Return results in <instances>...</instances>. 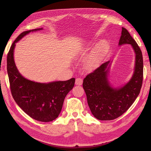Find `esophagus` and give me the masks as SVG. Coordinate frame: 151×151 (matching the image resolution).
Here are the masks:
<instances>
[{"label":"esophagus","instance_id":"1","mask_svg":"<svg viewBox=\"0 0 151 151\" xmlns=\"http://www.w3.org/2000/svg\"><path fill=\"white\" fill-rule=\"evenodd\" d=\"M83 79H81V78H77L76 79V85H79V86H81V85H82L83 84Z\"/></svg>","mask_w":151,"mask_h":151}]
</instances>
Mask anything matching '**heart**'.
<instances>
[{
  "instance_id": "b5f03b06",
  "label": "heart",
  "mask_w": 151,
  "mask_h": 151,
  "mask_svg": "<svg viewBox=\"0 0 151 151\" xmlns=\"http://www.w3.org/2000/svg\"><path fill=\"white\" fill-rule=\"evenodd\" d=\"M107 51L106 45L104 43H100L96 47L94 51L89 56L86 63V67L88 70H93L96 68L103 57L106 54Z\"/></svg>"
}]
</instances>
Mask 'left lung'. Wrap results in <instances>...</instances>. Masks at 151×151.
<instances>
[{
  "label": "left lung",
  "mask_w": 151,
  "mask_h": 151,
  "mask_svg": "<svg viewBox=\"0 0 151 151\" xmlns=\"http://www.w3.org/2000/svg\"><path fill=\"white\" fill-rule=\"evenodd\" d=\"M124 44L131 45L135 53L134 73L129 83L120 88H112L108 79L109 61L87 75L83 81L91 111L99 120H112L120 116L140 93L143 81L142 53L129 31L122 28L119 45Z\"/></svg>",
  "instance_id": "1"
}]
</instances>
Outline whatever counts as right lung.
Listing matches in <instances>:
<instances>
[{
    "instance_id": "right-lung-1",
    "label": "right lung",
    "mask_w": 151,
    "mask_h": 151,
    "mask_svg": "<svg viewBox=\"0 0 151 151\" xmlns=\"http://www.w3.org/2000/svg\"><path fill=\"white\" fill-rule=\"evenodd\" d=\"M35 29L22 32L12 44L7 57V70L11 91L16 103L27 115L43 122L54 120L60 114L64 99L74 86L75 78L65 81L39 83L25 79L18 71L14 60L16 43Z\"/></svg>"
}]
</instances>
